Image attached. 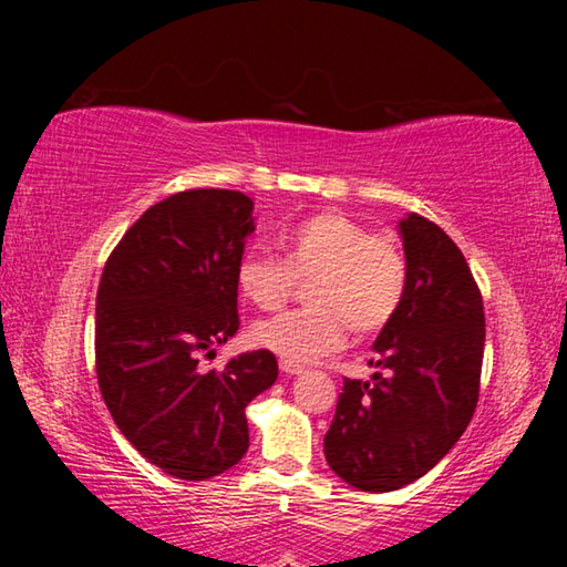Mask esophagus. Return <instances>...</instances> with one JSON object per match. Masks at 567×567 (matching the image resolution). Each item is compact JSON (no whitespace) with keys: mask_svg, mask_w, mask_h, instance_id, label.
Wrapping results in <instances>:
<instances>
[{"mask_svg":"<svg viewBox=\"0 0 567 567\" xmlns=\"http://www.w3.org/2000/svg\"><path fill=\"white\" fill-rule=\"evenodd\" d=\"M280 370L285 372V375H299L305 368L297 365V363H290V360H280Z\"/></svg>","mask_w":567,"mask_h":567,"instance_id":"1","label":"esophagus"}]
</instances>
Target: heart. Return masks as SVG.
I'll use <instances>...</instances> for the list:
<instances>
[{
  "mask_svg": "<svg viewBox=\"0 0 567 567\" xmlns=\"http://www.w3.org/2000/svg\"><path fill=\"white\" fill-rule=\"evenodd\" d=\"M282 260L248 250L238 262V287L250 305L275 311L307 282L309 307L256 323L250 339L290 363L336 353L348 329L375 336L402 309L409 260L392 234H372L351 216L323 212L287 226L277 238Z\"/></svg>",
  "mask_w": 567,
  "mask_h": 567,
  "instance_id": "obj_1",
  "label": "heart"
}]
</instances>
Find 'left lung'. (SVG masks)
Segmentation results:
<instances>
[{"label": "left lung", "mask_w": 567, "mask_h": 567, "mask_svg": "<svg viewBox=\"0 0 567 567\" xmlns=\"http://www.w3.org/2000/svg\"><path fill=\"white\" fill-rule=\"evenodd\" d=\"M402 309L375 341L372 382L343 378L323 453L348 485L392 492L436 465L475 414L485 351L483 295L441 226L409 214Z\"/></svg>", "instance_id": "8db88e82"}]
</instances>
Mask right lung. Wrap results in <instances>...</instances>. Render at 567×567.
I'll return each instance as SVG.
<instances>
[{"label": "right lung", "instance_id": "obj_1", "mask_svg": "<svg viewBox=\"0 0 567 567\" xmlns=\"http://www.w3.org/2000/svg\"><path fill=\"white\" fill-rule=\"evenodd\" d=\"M252 202L185 189L153 204L106 258L94 317L97 382L128 443L179 480H207L248 451L244 409L277 380L270 351L207 370L238 331V262Z\"/></svg>", "mask_w": 567, "mask_h": 567}]
</instances>
